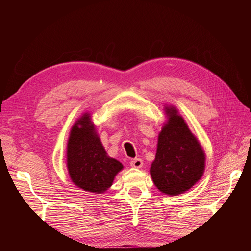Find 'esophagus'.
<instances>
[{"label": "esophagus", "instance_id": "34e87169", "mask_svg": "<svg viewBox=\"0 0 251 251\" xmlns=\"http://www.w3.org/2000/svg\"><path fill=\"white\" fill-rule=\"evenodd\" d=\"M142 165H143V161L139 158H136L131 161V166L134 169H141Z\"/></svg>", "mask_w": 251, "mask_h": 251}]
</instances>
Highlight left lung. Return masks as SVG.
<instances>
[{
    "mask_svg": "<svg viewBox=\"0 0 251 251\" xmlns=\"http://www.w3.org/2000/svg\"><path fill=\"white\" fill-rule=\"evenodd\" d=\"M166 121L158 135L150 174L161 193L178 196L191 189L204 174V150L174 105H164Z\"/></svg>",
    "mask_w": 251,
    "mask_h": 251,
    "instance_id": "1",
    "label": "left lung"
}]
</instances>
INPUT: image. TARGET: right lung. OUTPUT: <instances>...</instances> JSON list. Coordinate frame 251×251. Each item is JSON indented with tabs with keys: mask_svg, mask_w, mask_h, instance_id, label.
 Segmentation results:
<instances>
[{
	"mask_svg": "<svg viewBox=\"0 0 251 251\" xmlns=\"http://www.w3.org/2000/svg\"><path fill=\"white\" fill-rule=\"evenodd\" d=\"M67 170L71 181L86 192L102 194L112 186L124 165L110 157L86 112L71 127L67 142Z\"/></svg>",
	"mask_w": 251,
	"mask_h": 251,
	"instance_id": "add662e5",
	"label": "right lung"
}]
</instances>
